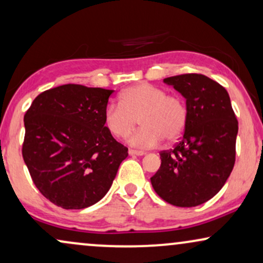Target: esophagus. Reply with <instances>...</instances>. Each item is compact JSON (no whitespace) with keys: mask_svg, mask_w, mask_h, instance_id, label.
I'll return each mask as SVG.
<instances>
[{"mask_svg":"<svg viewBox=\"0 0 263 263\" xmlns=\"http://www.w3.org/2000/svg\"><path fill=\"white\" fill-rule=\"evenodd\" d=\"M128 154H129V155H138V156H142V155H144L145 153L142 152V151H135V149H129Z\"/></svg>","mask_w":263,"mask_h":263,"instance_id":"obj_1","label":"esophagus"}]
</instances>
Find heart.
<instances>
[{
    "mask_svg": "<svg viewBox=\"0 0 263 263\" xmlns=\"http://www.w3.org/2000/svg\"><path fill=\"white\" fill-rule=\"evenodd\" d=\"M104 125L112 136L125 138L139 122L142 128L129 138L132 145L156 147L165 138L176 141L183 134L188 120L187 105L175 95L148 82L126 88L120 95V104H109L104 109Z\"/></svg>",
    "mask_w": 263,
    "mask_h": 263,
    "instance_id": "1",
    "label": "heart"
}]
</instances>
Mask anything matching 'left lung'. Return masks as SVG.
Returning <instances> with one entry per match:
<instances>
[{
	"instance_id": "obj_1",
	"label": "left lung",
	"mask_w": 263,
	"mask_h": 263,
	"mask_svg": "<svg viewBox=\"0 0 263 263\" xmlns=\"http://www.w3.org/2000/svg\"><path fill=\"white\" fill-rule=\"evenodd\" d=\"M164 82L185 98L188 120L181 141L160 153L151 182L168 204L192 208L214 198L233 170L238 121L228 92L208 76L183 74Z\"/></svg>"
}]
</instances>
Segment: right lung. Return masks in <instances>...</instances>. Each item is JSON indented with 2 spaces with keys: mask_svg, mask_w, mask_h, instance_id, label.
Masks as SVG:
<instances>
[{
  "mask_svg": "<svg viewBox=\"0 0 263 263\" xmlns=\"http://www.w3.org/2000/svg\"><path fill=\"white\" fill-rule=\"evenodd\" d=\"M112 89L63 85L40 93L24 115L23 159L36 188L66 210L107 194L128 149L104 125Z\"/></svg>",
  "mask_w": 263,
  "mask_h": 263,
  "instance_id": "1",
  "label": "right lung"
}]
</instances>
